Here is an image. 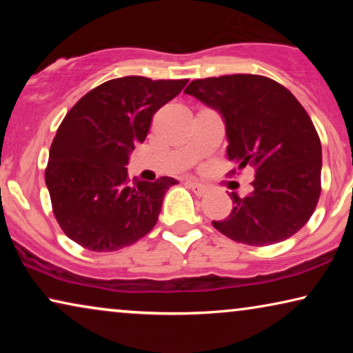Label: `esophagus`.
Returning a JSON list of instances; mask_svg holds the SVG:
<instances>
[{"label": "esophagus", "instance_id": "esophagus-1", "mask_svg": "<svg viewBox=\"0 0 353 353\" xmlns=\"http://www.w3.org/2000/svg\"><path fill=\"white\" fill-rule=\"evenodd\" d=\"M188 186H190L191 191L199 197L205 196L207 191H209V188H207L205 185H201V183H197V181H190V183H188Z\"/></svg>", "mask_w": 353, "mask_h": 353}]
</instances>
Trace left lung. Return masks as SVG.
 <instances>
[{
  "label": "left lung",
  "instance_id": "obj_1",
  "mask_svg": "<svg viewBox=\"0 0 353 353\" xmlns=\"http://www.w3.org/2000/svg\"><path fill=\"white\" fill-rule=\"evenodd\" d=\"M186 94L219 110L230 161L254 167V191L231 192L233 210L212 221L236 243L268 245L310 220L321 192V143L307 110L268 77L234 74L192 80Z\"/></svg>",
  "mask_w": 353,
  "mask_h": 353
}]
</instances>
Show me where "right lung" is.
<instances>
[{
    "label": "right lung",
    "mask_w": 353,
    "mask_h": 353,
    "mask_svg": "<svg viewBox=\"0 0 353 353\" xmlns=\"http://www.w3.org/2000/svg\"><path fill=\"white\" fill-rule=\"evenodd\" d=\"M188 80L122 77L86 93L57 128L45 172L52 212L67 238L94 252L137 243L157 223L175 178L130 183L125 165L152 115Z\"/></svg>",
    "instance_id": "obj_1"
}]
</instances>
